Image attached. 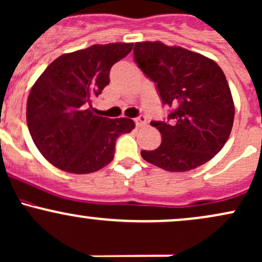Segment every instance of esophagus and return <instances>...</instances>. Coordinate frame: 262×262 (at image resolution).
Masks as SVG:
<instances>
[{
	"label": "esophagus",
	"mask_w": 262,
	"mask_h": 262,
	"mask_svg": "<svg viewBox=\"0 0 262 262\" xmlns=\"http://www.w3.org/2000/svg\"><path fill=\"white\" fill-rule=\"evenodd\" d=\"M134 122H136L137 126L142 128V126L146 125V118L144 116H139V117H137L136 119H134Z\"/></svg>",
	"instance_id": "obj_1"
}]
</instances>
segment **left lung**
Wrapping results in <instances>:
<instances>
[{
  "label": "left lung",
  "instance_id": "obj_1",
  "mask_svg": "<svg viewBox=\"0 0 262 262\" xmlns=\"http://www.w3.org/2000/svg\"><path fill=\"white\" fill-rule=\"evenodd\" d=\"M134 59L157 83L163 104L173 107L169 122H151L162 134L143 159L168 171H188L212 159L232 129L235 105L228 80L216 62L163 42H137Z\"/></svg>",
  "mask_w": 262,
  "mask_h": 262
}]
</instances>
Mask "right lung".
Masks as SVG:
<instances>
[{"instance_id": "1", "label": "right lung", "mask_w": 262, "mask_h": 262, "mask_svg": "<svg viewBox=\"0 0 262 262\" xmlns=\"http://www.w3.org/2000/svg\"><path fill=\"white\" fill-rule=\"evenodd\" d=\"M132 48L133 43L117 42L64 53L36 80L26 118L34 144L52 165L88 174L113 160L117 138L136 123L96 116L91 103L109 83L112 66Z\"/></svg>"}]
</instances>
